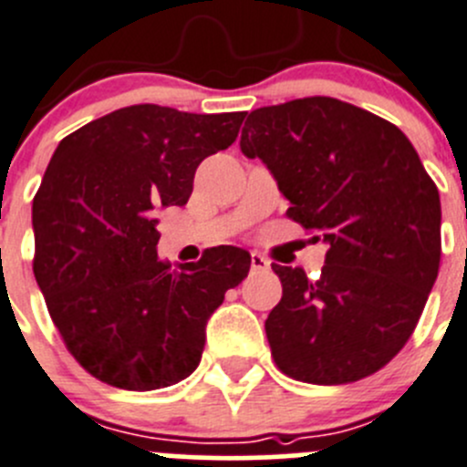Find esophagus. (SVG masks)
I'll use <instances>...</instances> for the list:
<instances>
[{
	"mask_svg": "<svg viewBox=\"0 0 467 467\" xmlns=\"http://www.w3.org/2000/svg\"><path fill=\"white\" fill-rule=\"evenodd\" d=\"M269 260L260 254H251V272H267Z\"/></svg>",
	"mask_w": 467,
	"mask_h": 467,
	"instance_id": "1",
	"label": "esophagus"
}]
</instances>
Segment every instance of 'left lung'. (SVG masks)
I'll list each match as a JSON object with an SVG mask.
<instances>
[{
    "instance_id": "left-lung-1",
    "label": "left lung",
    "mask_w": 467,
    "mask_h": 467,
    "mask_svg": "<svg viewBox=\"0 0 467 467\" xmlns=\"http://www.w3.org/2000/svg\"><path fill=\"white\" fill-rule=\"evenodd\" d=\"M290 200L287 219L327 242L320 276L272 265L283 297L265 322L276 366L348 385L389 364L415 332L440 269V195L391 121L308 96L258 108L242 129Z\"/></svg>"
}]
</instances>
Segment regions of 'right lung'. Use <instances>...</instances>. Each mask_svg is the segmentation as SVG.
<instances>
[{
    "label": "right lung",
    "instance_id": "1",
    "mask_svg": "<svg viewBox=\"0 0 467 467\" xmlns=\"http://www.w3.org/2000/svg\"><path fill=\"white\" fill-rule=\"evenodd\" d=\"M244 112L119 108L67 135L34 195V276L67 350L96 380L150 391L198 368L209 316L251 269L248 251L198 263L156 254L154 207L189 202L198 165L237 140Z\"/></svg>",
    "mask_w": 467,
    "mask_h": 467
}]
</instances>
